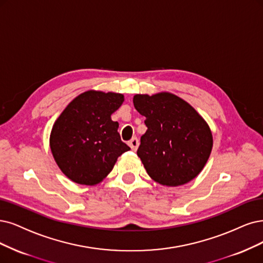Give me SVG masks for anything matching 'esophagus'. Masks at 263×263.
Returning a JSON list of instances; mask_svg holds the SVG:
<instances>
[{"instance_id":"34e87169","label":"esophagus","mask_w":263,"mask_h":263,"mask_svg":"<svg viewBox=\"0 0 263 263\" xmlns=\"http://www.w3.org/2000/svg\"><path fill=\"white\" fill-rule=\"evenodd\" d=\"M129 146L131 147V149L132 151H137L138 149V147H139V140H138V138H132L130 141H129Z\"/></svg>"}]
</instances>
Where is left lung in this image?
Returning <instances> with one entry per match:
<instances>
[{
    "label": "left lung",
    "instance_id": "obj_1",
    "mask_svg": "<svg viewBox=\"0 0 263 263\" xmlns=\"http://www.w3.org/2000/svg\"><path fill=\"white\" fill-rule=\"evenodd\" d=\"M133 104L145 118L138 156L148 176L167 186L183 185L205 167L212 149V134L193 107L170 93L137 94Z\"/></svg>",
    "mask_w": 263,
    "mask_h": 263
}]
</instances>
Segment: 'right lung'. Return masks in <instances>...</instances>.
<instances>
[{
    "label": "right lung",
    "mask_w": 263,
    "mask_h": 263,
    "mask_svg": "<svg viewBox=\"0 0 263 263\" xmlns=\"http://www.w3.org/2000/svg\"><path fill=\"white\" fill-rule=\"evenodd\" d=\"M122 102L119 93L87 91L77 96L58 117L50 145L67 178L95 185L108 176L117 158L130 149L121 141L119 123L110 117Z\"/></svg>",
    "instance_id": "right-lung-1"
}]
</instances>
